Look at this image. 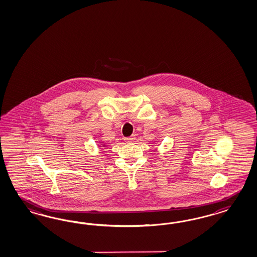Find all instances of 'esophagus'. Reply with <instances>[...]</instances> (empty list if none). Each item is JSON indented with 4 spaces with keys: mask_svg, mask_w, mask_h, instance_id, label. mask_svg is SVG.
<instances>
[{
    "mask_svg": "<svg viewBox=\"0 0 257 257\" xmlns=\"http://www.w3.org/2000/svg\"><path fill=\"white\" fill-rule=\"evenodd\" d=\"M136 140V138H135V136H131V137H128V138H125L124 140L125 142H127V143H132Z\"/></svg>",
    "mask_w": 257,
    "mask_h": 257,
    "instance_id": "obj_1",
    "label": "esophagus"
}]
</instances>
